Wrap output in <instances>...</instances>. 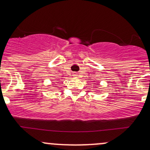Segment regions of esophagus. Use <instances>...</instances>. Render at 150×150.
<instances>
[{
	"label": "esophagus",
	"mask_w": 150,
	"mask_h": 150,
	"mask_svg": "<svg viewBox=\"0 0 150 150\" xmlns=\"http://www.w3.org/2000/svg\"><path fill=\"white\" fill-rule=\"evenodd\" d=\"M73 75L74 76H78V73H76V72H75V73H73Z\"/></svg>",
	"instance_id": "obj_1"
}]
</instances>
